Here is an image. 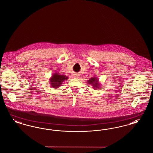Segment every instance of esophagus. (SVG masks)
<instances>
[{"label":"esophagus","mask_w":153,"mask_h":153,"mask_svg":"<svg viewBox=\"0 0 153 153\" xmlns=\"http://www.w3.org/2000/svg\"><path fill=\"white\" fill-rule=\"evenodd\" d=\"M79 75L78 74H74V77H75V78H79Z\"/></svg>","instance_id":"34e87169"}]
</instances>
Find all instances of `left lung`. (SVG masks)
Wrapping results in <instances>:
<instances>
[{
    "label": "left lung",
    "mask_w": 153,
    "mask_h": 153,
    "mask_svg": "<svg viewBox=\"0 0 153 153\" xmlns=\"http://www.w3.org/2000/svg\"><path fill=\"white\" fill-rule=\"evenodd\" d=\"M88 82L92 85V87H93L94 89L96 88H99L101 86V84L99 82V79L96 76L93 77L91 78L89 80H88Z\"/></svg>",
    "instance_id": "obj_1"
}]
</instances>
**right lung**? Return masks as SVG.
Instances as JSON below:
<instances>
[{"mask_svg":"<svg viewBox=\"0 0 153 153\" xmlns=\"http://www.w3.org/2000/svg\"><path fill=\"white\" fill-rule=\"evenodd\" d=\"M68 77L63 74H60L57 72H56L51 75V77L49 79V81L51 87L56 89L61 87L63 82L65 80H68Z\"/></svg>","mask_w":153,"mask_h":153,"instance_id":"right-lung-1","label":"right lung"}]
</instances>
